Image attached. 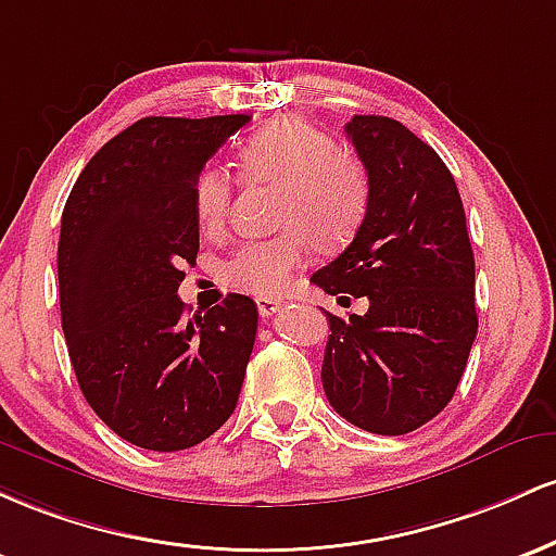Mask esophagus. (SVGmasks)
Returning <instances> with one entry per match:
<instances>
[{"label": "esophagus", "instance_id": "1", "mask_svg": "<svg viewBox=\"0 0 556 556\" xmlns=\"http://www.w3.org/2000/svg\"><path fill=\"white\" fill-rule=\"evenodd\" d=\"M257 309L262 317H270V315H276V312H280V302L278 299L262 296V299H257Z\"/></svg>", "mask_w": 556, "mask_h": 556}]
</instances>
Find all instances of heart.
<instances>
[{"instance_id":"heart-1","label":"heart","mask_w":556,"mask_h":556,"mask_svg":"<svg viewBox=\"0 0 556 556\" xmlns=\"http://www.w3.org/2000/svg\"><path fill=\"white\" fill-rule=\"evenodd\" d=\"M247 184L280 186L278 220L289 233L249 241L223 267L236 289L257 296H280L307 260L309 239L320 249L346 244L370 207V178L354 154L341 152L326 130L299 117H278L262 126L236 154ZM233 180L223 167L207 165L194 178V212L204 230L223 228Z\"/></svg>"}]
</instances>
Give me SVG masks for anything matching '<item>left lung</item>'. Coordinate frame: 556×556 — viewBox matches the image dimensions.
<instances>
[{
	"label": "left lung",
	"mask_w": 556,
	"mask_h": 556,
	"mask_svg": "<svg viewBox=\"0 0 556 556\" xmlns=\"http://www.w3.org/2000/svg\"><path fill=\"white\" fill-rule=\"evenodd\" d=\"M346 136L370 178V207L312 283L370 307L349 320L326 312L323 389L352 426L402 435L457 391L478 333L476 260L457 184L426 141L383 115H354Z\"/></svg>",
	"instance_id": "obj_1"
}]
</instances>
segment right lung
<instances>
[{
    "instance_id": "right-lung-1",
    "label": "right lung",
    "mask_w": 556,
    "mask_h": 556,
    "mask_svg": "<svg viewBox=\"0 0 556 556\" xmlns=\"http://www.w3.org/2000/svg\"><path fill=\"white\" fill-rule=\"evenodd\" d=\"M249 115L141 117L84 167L58 247L62 333L86 402L149 452L202 444L233 415L257 304L228 294L186 320L197 262L194 178Z\"/></svg>"
}]
</instances>
